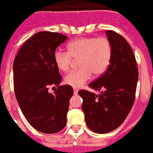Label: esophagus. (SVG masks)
<instances>
[{"label":"esophagus","instance_id":"34e87169","mask_svg":"<svg viewBox=\"0 0 153 153\" xmlns=\"http://www.w3.org/2000/svg\"><path fill=\"white\" fill-rule=\"evenodd\" d=\"M73 91H74V94H76L78 93V89H76V88H74V89H73Z\"/></svg>","mask_w":153,"mask_h":153}]
</instances>
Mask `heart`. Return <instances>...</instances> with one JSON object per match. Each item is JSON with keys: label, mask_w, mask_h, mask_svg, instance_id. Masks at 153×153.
Listing matches in <instances>:
<instances>
[{"label": "heart", "mask_w": 153, "mask_h": 153, "mask_svg": "<svg viewBox=\"0 0 153 153\" xmlns=\"http://www.w3.org/2000/svg\"><path fill=\"white\" fill-rule=\"evenodd\" d=\"M68 52L57 50L53 53V61L62 72L68 71L73 59L77 60V70L67 74L66 84L72 87H80L91 77L102 75L108 68L112 59V44L106 37H81L67 45Z\"/></svg>", "instance_id": "obj_1"}]
</instances>
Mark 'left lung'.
Returning <instances> with one entry per match:
<instances>
[{"instance_id":"obj_1","label":"left lung","mask_w":153,"mask_h":153,"mask_svg":"<svg viewBox=\"0 0 153 153\" xmlns=\"http://www.w3.org/2000/svg\"><path fill=\"white\" fill-rule=\"evenodd\" d=\"M112 44V59L106 72L89 84L100 94L81 90L85 123L98 134L111 132L121 126L135 100L139 70L129 43L117 32L107 30Z\"/></svg>"}]
</instances>
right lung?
<instances>
[{
	"label": "right lung",
	"mask_w": 153,
	"mask_h": 153,
	"mask_svg": "<svg viewBox=\"0 0 153 153\" xmlns=\"http://www.w3.org/2000/svg\"><path fill=\"white\" fill-rule=\"evenodd\" d=\"M67 39L58 32H37L22 45L14 61V93L21 111L34 129L45 134L58 133L67 123L73 89L59 85L62 76L53 61L57 47ZM51 85L57 86L53 93L48 91Z\"/></svg>",
	"instance_id": "1"
}]
</instances>
